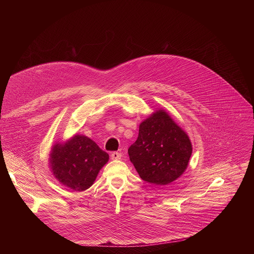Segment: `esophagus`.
I'll return each mask as SVG.
<instances>
[{
	"label": "esophagus",
	"mask_w": 254,
	"mask_h": 254,
	"mask_svg": "<svg viewBox=\"0 0 254 254\" xmlns=\"http://www.w3.org/2000/svg\"><path fill=\"white\" fill-rule=\"evenodd\" d=\"M111 156H112L113 160H120L122 158V154L119 152H114V153H112Z\"/></svg>",
	"instance_id": "obj_1"
}]
</instances>
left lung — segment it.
I'll return each instance as SVG.
<instances>
[{"instance_id":"8db88e82","label":"left lung","mask_w":254,"mask_h":254,"mask_svg":"<svg viewBox=\"0 0 254 254\" xmlns=\"http://www.w3.org/2000/svg\"><path fill=\"white\" fill-rule=\"evenodd\" d=\"M127 153L143 181L168 185L187 169L192 143L188 134L160 110L139 125L138 136Z\"/></svg>"}]
</instances>
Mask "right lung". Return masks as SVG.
<instances>
[{
    "mask_svg": "<svg viewBox=\"0 0 254 254\" xmlns=\"http://www.w3.org/2000/svg\"><path fill=\"white\" fill-rule=\"evenodd\" d=\"M108 159V154L91 138L75 134L64 143L54 144L49 163L53 175L62 185L80 192L94 183Z\"/></svg>",
    "mask_w": 254,
    "mask_h": 254,
    "instance_id": "right-lung-1",
    "label": "right lung"
}]
</instances>
